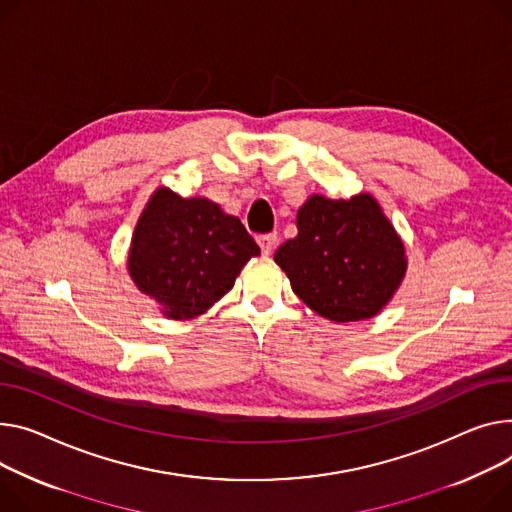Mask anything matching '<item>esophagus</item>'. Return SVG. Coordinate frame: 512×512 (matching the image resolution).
<instances>
[{"instance_id": "34e87169", "label": "esophagus", "mask_w": 512, "mask_h": 512, "mask_svg": "<svg viewBox=\"0 0 512 512\" xmlns=\"http://www.w3.org/2000/svg\"><path fill=\"white\" fill-rule=\"evenodd\" d=\"M257 243H259L263 255H271V253H274L276 245H278V236L271 234V232L269 234H259L257 236Z\"/></svg>"}]
</instances>
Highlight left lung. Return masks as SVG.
Here are the masks:
<instances>
[{
    "instance_id": "left-lung-1",
    "label": "left lung",
    "mask_w": 512,
    "mask_h": 512,
    "mask_svg": "<svg viewBox=\"0 0 512 512\" xmlns=\"http://www.w3.org/2000/svg\"><path fill=\"white\" fill-rule=\"evenodd\" d=\"M296 226L298 234L274 255L294 294L335 323L379 315L407 269L405 247L379 201L368 193L311 195Z\"/></svg>"
}]
</instances>
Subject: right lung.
I'll return each instance as SVG.
<instances>
[{
  "mask_svg": "<svg viewBox=\"0 0 512 512\" xmlns=\"http://www.w3.org/2000/svg\"><path fill=\"white\" fill-rule=\"evenodd\" d=\"M261 249L241 220L206 197L154 191L135 224L127 269L133 284L162 304L168 319L206 313Z\"/></svg>",
  "mask_w": 512,
  "mask_h": 512,
  "instance_id": "obj_1",
  "label": "right lung"
}]
</instances>
